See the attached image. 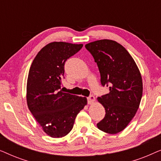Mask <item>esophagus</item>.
Listing matches in <instances>:
<instances>
[{
	"label": "esophagus",
	"instance_id": "obj_1",
	"mask_svg": "<svg viewBox=\"0 0 161 161\" xmlns=\"http://www.w3.org/2000/svg\"><path fill=\"white\" fill-rule=\"evenodd\" d=\"M88 100V104L91 105V104H93V103L95 102V97L93 95H91L89 96V97L87 98Z\"/></svg>",
	"mask_w": 161,
	"mask_h": 161
}]
</instances>
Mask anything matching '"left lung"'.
Masks as SVG:
<instances>
[{
  "label": "left lung",
  "mask_w": 161,
  "mask_h": 161,
  "mask_svg": "<svg viewBox=\"0 0 161 161\" xmlns=\"http://www.w3.org/2000/svg\"><path fill=\"white\" fill-rule=\"evenodd\" d=\"M85 47L97 64L102 85L109 84L108 93L97 98L105 116L97 126L106 133L116 134L127 126L139 108L142 75L133 57L116 41L100 39Z\"/></svg>",
  "instance_id": "1"
}]
</instances>
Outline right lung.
Wrapping results in <instances>:
<instances>
[{"instance_id": "add662e5", "label": "right lung", "mask_w": 161, "mask_h": 161, "mask_svg": "<svg viewBox=\"0 0 161 161\" xmlns=\"http://www.w3.org/2000/svg\"><path fill=\"white\" fill-rule=\"evenodd\" d=\"M83 44L53 42L42 48L28 72L26 100L28 109L43 131L52 138H61L72 130L77 115L87 99L65 93L64 63L78 52Z\"/></svg>"}]
</instances>
